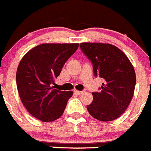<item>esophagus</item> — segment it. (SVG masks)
I'll return each instance as SVG.
<instances>
[{"mask_svg": "<svg viewBox=\"0 0 151 151\" xmlns=\"http://www.w3.org/2000/svg\"><path fill=\"white\" fill-rule=\"evenodd\" d=\"M74 92H75V93H77V94L81 95V94H83V93L84 91H79V90H77V89H74Z\"/></svg>", "mask_w": 151, "mask_h": 151, "instance_id": "34e87169", "label": "esophagus"}]
</instances>
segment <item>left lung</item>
Returning a JSON list of instances; mask_svg holds the SVG:
<instances>
[{
  "label": "left lung",
  "mask_w": 151,
  "mask_h": 151,
  "mask_svg": "<svg viewBox=\"0 0 151 151\" xmlns=\"http://www.w3.org/2000/svg\"><path fill=\"white\" fill-rule=\"evenodd\" d=\"M81 50L91 61L96 77L104 80L101 91L94 92L87 105L90 115L100 121L114 120L125 112L132 99L135 72L123 51L109 43H81Z\"/></svg>",
  "instance_id": "8db88e82"
}]
</instances>
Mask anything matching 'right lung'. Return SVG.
<instances>
[{"label":"right lung","instance_id":"1","mask_svg":"<svg viewBox=\"0 0 151 151\" xmlns=\"http://www.w3.org/2000/svg\"><path fill=\"white\" fill-rule=\"evenodd\" d=\"M78 43H43L25 54L16 71L19 95L27 111L42 122L59 119L72 91L54 89V81Z\"/></svg>","mask_w":151,"mask_h":151}]
</instances>
